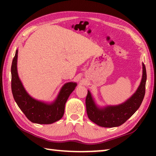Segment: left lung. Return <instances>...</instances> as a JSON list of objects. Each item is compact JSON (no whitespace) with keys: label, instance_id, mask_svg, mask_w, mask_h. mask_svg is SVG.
Masks as SVG:
<instances>
[{"label":"left lung","instance_id":"left-lung-1","mask_svg":"<svg viewBox=\"0 0 156 156\" xmlns=\"http://www.w3.org/2000/svg\"><path fill=\"white\" fill-rule=\"evenodd\" d=\"M142 78L137 91L124 103L116 106L98 107L88 91L85 103L88 118L96 125L103 127H115L122 125L140 106L145 94L147 80L146 67L142 63Z\"/></svg>","mask_w":156,"mask_h":156}]
</instances>
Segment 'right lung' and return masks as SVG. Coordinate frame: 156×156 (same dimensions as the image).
<instances>
[{
	"instance_id": "right-lung-1",
	"label": "right lung",
	"mask_w": 156,
	"mask_h": 156,
	"mask_svg": "<svg viewBox=\"0 0 156 156\" xmlns=\"http://www.w3.org/2000/svg\"><path fill=\"white\" fill-rule=\"evenodd\" d=\"M18 50L13 59L12 73V91L16 102L31 122L37 124L54 123L64 115L65 106L69 96L74 90L77 83H67L60 89L56 100L51 104L38 101L31 97L25 91L17 72Z\"/></svg>"
}]
</instances>
